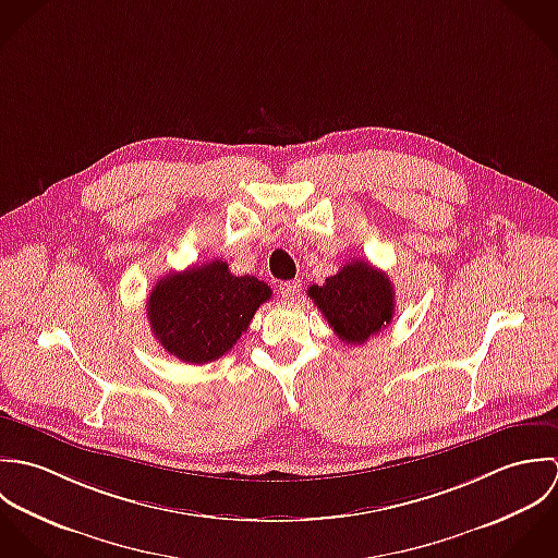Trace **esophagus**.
<instances>
[{
  "label": "esophagus",
  "mask_w": 558,
  "mask_h": 558,
  "mask_svg": "<svg viewBox=\"0 0 558 558\" xmlns=\"http://www.w3.org/2000/svg\"><path fill=\"white\" fill-rule=\"evenodd\" d=\"M300 291H302V284H300V280H293V282H284V284H280V298L282 300H289V302H293V300H298L300 298Z\"/></svg>",
  "instance_id": "obj_1"
}]
</instances>
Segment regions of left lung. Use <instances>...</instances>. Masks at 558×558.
I'll use <instances>...</instances> for the list:
<instances>
[{
	"label": "left lung",
	"mask_w": 558,
	"mask_h": 558,
	"mask_svg": "<svg viewBox=\"0 0 558 558\" xmlns=\"http://www.w3.org/2000/svg\"><path fill=\"white\" fill-rule=\"evenodd\" d=\"M308 295L347 344H364L395 317V289L388 276L364 260L342 265L324 287L313 284Z\"/></svg>",
	"instance_id": "obj_1"
}]
</instances>
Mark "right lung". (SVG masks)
Here are the masks:
<instances>
[{
  "label": "right lung",
  "mask_w": 558,
  "mask_h": 558,
  "mask_svg": "<svg viewBox=\"0 0 558 558\" xmlns=\"http://www.w3.org/2000/svg\"><path fill=\"white\" fill-rule=\"evenodd\" d=\"M269 298L258 278L232 276L223 260H211L163 276L148 295L146 317L170 355L207 364L232 349Z\"/></svg>",
  "instance_id": "right-lung-1"
}]
</instances>
